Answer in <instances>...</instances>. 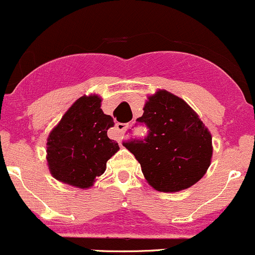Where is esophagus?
<instances>
[{
  "instance_id": "1",
  "label": "esophagus",
  "mask_w": 255,
  "mask_h": 255,
  "mask_svg": "<svg viewBox=\"0 0 255 255\" xmlns=\"http://www.w3.org/2000/svg\"><path fill=\"white\" fill-rule=\"evenodd\" d=\"M127 127H128L127 124H121V122H118V124L115 125V129H116V131H118L119 134L124 133V131L127 129Z\"/></svg>"
}]
</instances>
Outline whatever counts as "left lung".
I'll list each match as a JSON object with an SVG mask.
<instances>
[{"instance_id": "8db88e82", "label": "left lung", "mask_w": 255, "mask_h": 255, "mask_svg": "<svg viewBox=\"0 0 255 255\" xmlns=\"http://www.w3.org/2000/svg\"><path fill=\"white\" fill-rule=\"evenodd\" d=\"M136 124L147 127V135L122 144L135 156L154 189L182 191L204 176L211 162L212 137L186 102L158 91Z\"/></svg>"}]
</instances>
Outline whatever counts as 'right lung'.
<instances>
[{"mask_svg": "<svg viewBox=\"0 0 255 255\" xmlns=\"http://www.w3.org/2000/svg\"><path fill=\"white\" fill-rule=\"evenodd\" d=\"M114 125L113 118L101 109V98H79L48 137L46 159L52 176L79 188L92 186L120 148L108 137Z\"/></svg>", "mask_w": 255, "mask_h": 255, "instance_id": "right-lung-1", "label": "right lung"}]
</instances>
